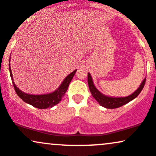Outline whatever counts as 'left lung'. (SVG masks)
<instances>
[{
    "mask_svg": "<svg viewBox=\"0 0 156 156\" xmlns=\"http://www.w3.org/2000/svg\"><path fill=\"white\" fill-rule=\"evenodd\" d=\"M146 79H144L143 81L142 82L140 87L134 91L132 94L129 95V96L126 97H111L106 96L103 94L98 90V89L95 87L94 84H93L92 76L90 73L87 74V82H88V86L90 91L91 94L93 98L98 102L102 107L107 108V109H115V108H118L122 107V106L125 105L127 103L134 99L138 96V95L141 93V91L143 89L144 83H145Z\"/></svg>",
    "mask_w": 156,
    "mask_h": 156,
    "instance_id": "1",
    "label": "left lung"
}]
</instances>
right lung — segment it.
<instances>
[{"label":"right lung","instance_id":"obj_1","mask_svg":"<svg viewBox=\"0 0 156 156\" xmlns=\"http://www.w3.org/2000/svg\"><path fill=\"white\" fill-rule=\"evenodd\" d=\"M76 69L69 74L66 78L64 79L63 81L60 84L59 87L57 88L54 92L46 93V94L41 95H33L28 94V93H24L16 87L15 83H14V80H13L12 69L10 67V60H9V72H10V76L12 78L13 85H14V90H15L16 94L18 96L24 101L25 103L30 104L33 107L38 108V109H47V108H51L54 107L55 105L58 104L61 101L63 96L66 93L68 87L73 77H74L75 73H76Z\"/></svg>","mask_w":156,"mask_h":156}]
</instances>
